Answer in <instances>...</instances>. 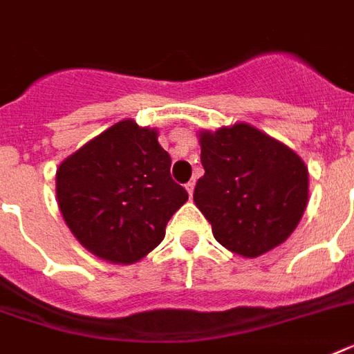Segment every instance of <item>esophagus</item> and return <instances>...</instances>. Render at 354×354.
<instances>
[{"label":"esophagus","instance_id":"esophagus-1","mask_svg":"<svg viewBox=\"0 0 354 354\" xmlns=\"http://www.w3.org/2000/svg\"><path fill=\"white\" fill-rule=\"evenodd\" d=\"M185 189H187L189 196H193V191H194V182H187V183H185Z\"/></svg>","mask_w":354,"mask_h":354}]
</instances>
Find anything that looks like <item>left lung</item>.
I'll return each mask as SVG.
<instances>
[{
	"label": "left lung",
	"mask_w": 354,
	"mask_h": 354,
	"mask_svg": "<svg viewBox=\"0 0 354 354\" xmlns=\"http://www.w3.org/2000/svg\"><path fill=\"white\" fill-rule=\"evenodd\" d=\"M205 174L194 204L222 246L259 257L285 242L301 221L308 200V171L277 139L239 122L200 133Z\"/></svg>",
	"instance_id": "obj_1"
}]
</instances>
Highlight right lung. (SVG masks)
Returning a JSON list of instances; mask_svg holds the SVG:
<instances>
[{
  "label": "right lung",
  "instance_id": "add662e5",
  "mask_svg": "<svg viewBox=\"0 0 354 354\" xmlns=\"http://www.w3.org/2000/svg\"><path fill=\"white\" fill-rule=\"evenodd\" d=\"M57 198L86 250L130 264L163 241L167 222L189 194L172 180L171 156L158 132L127 119L60 163Z\"/></svg>",
  "mask_w": 354,
  "mask_h": 354
}]
</instances>
